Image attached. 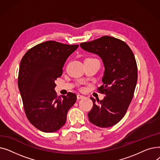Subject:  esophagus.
I'll use <instances>...</instances> for the list:
<instances>
[{
    "mask_svg": "<svg viewBox=\"0 0 160 160\" xmlns=\"http://www.w3.org/2000/svg\"><path fill=\"white\" fill-rule=\"evenodd\" d=\"M83 97H83V95H77V99L78 100H80V99H82V98H83Z\"/></svg>",
    "mask_w": 160,
    "mask_h": 160,
    "instance_id": "1",
    "label": "esophagus"
}]
</instances>
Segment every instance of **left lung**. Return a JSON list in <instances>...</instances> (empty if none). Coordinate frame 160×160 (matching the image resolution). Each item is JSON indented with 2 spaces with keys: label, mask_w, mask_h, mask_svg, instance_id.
Instances as JSON below:
<instances>
[{
  "label": "left lung",
  "mask_w": 160,
  "mask_h": 160,
  "mask_svg": "<svg viewBox=\"0 0 160 160\" xmlns=\"http://www.w3.org/2000/svg\"><path fill=\"white\" fill-rule=\"evenodd\" d=\"M80 46L98 56L104 67V85L98 90L106 96L102 100L91 97L93 106L88 113L89 120L98 127H112L123 118L133 96L138 81L135 57L124 41L108 36Z\"/></svg>",
  "instance_id": "1"
}]
</instances>
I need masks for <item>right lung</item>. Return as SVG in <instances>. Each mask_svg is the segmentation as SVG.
Returning a JSON list of instances; mask_svg holds the SVG:
<instances>
[{"mask_svg":"<svg viewBox=\"0 0 160 160\" xmlns=\"http://www.w3.org/2000/svg\"><path fill=\"white\" fill-rule=\"evenodd\" d=\"M78 47L47 41L28 50L21 61L18 87L24 112L30 123L42 132L60 129L77 100L72 93L57 97L54 88L67 59Z\"/></svg>","mask_w":160,"mask_h":160,"instance_id":"right-lung-1","label":"right lung"}]
</instances>
